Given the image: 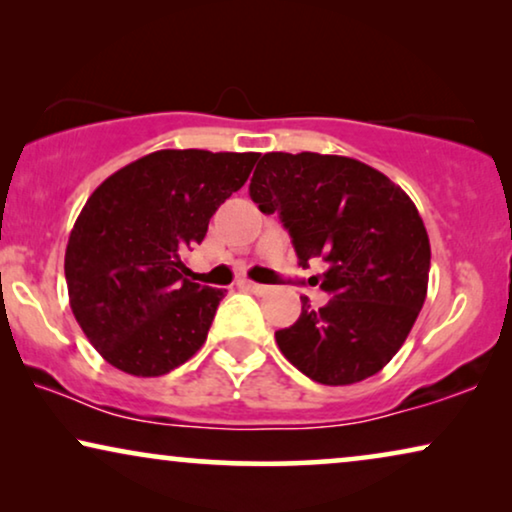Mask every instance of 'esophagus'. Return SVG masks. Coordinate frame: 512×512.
<instances>
[{"instance_id": "34e87169", "label": "esophagus", "mask_w": 512, "mask_h": 512, "mask_svg": "<svg viewBox=\"0 0 512 512\" xmlns=\"http://www.w3.org/2000/svg\"><path fill=\"white\" fill-rule=\"evenodd\" d=\"M240 286H242V289H247V291H254V293H268V291H270L268 286H263V284H256V282H249V279H244V282H240Z\"/></svg>"}]
</instances>
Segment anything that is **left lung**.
<instances>
[{
	"instance_id": "obj_1",
	"label": "left lung",
	"mask_w": 512,
	"mask_h": 512,
	"mask_svg": "<svg viewBox=\"0 0 512 512\" xmlns=\"http://www.w3.org/2000/svg\"><path fill=\"white\" fill-rule=\"evenodd\" d=\"M263 214H279L298 263L324 258L314 277L331 300L275 333L300 373L342 387L380 373L403 347L426 300L431 244L415 202L361 160L265 153L249 184Z\"/></svg>"
}]
</instances>
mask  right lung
<instances>
[{"label":"right lung","instance_id":"1","mask_svg":"<svg viewBox=\"0 0 512 512\" xmlns=\"http://www.w3.org/2000/svg\"><path fill=\"white\" fill-rule=\"evenodd\" d=\"M258 153L163 149L95 188L65 251L69 305L102 359L158 377L205 345L226 289L186 277L181 254L249 179Z\"/></svg>","mask_w":512,"mask_h":512}]
</instances>
